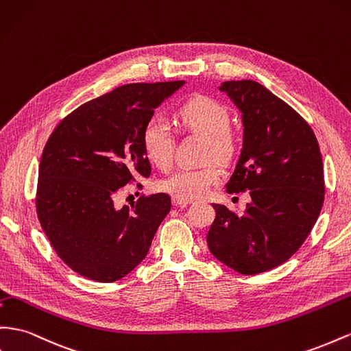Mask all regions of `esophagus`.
<instances>
[{"instance_id":"1","label":"esophagus","mask_w":351,"mask_h":351,"mask_svg":"<svg viewBox=\"0 0 351 351\" xmlns=\"http://www.w3.org/2000/svg\"><path fill=\"white\" fill-rule=\"evenodd\" d=\"M173 204H174L176 206L183 208V206L189 205V204H191V202H189V201H182V199H178V197H173Z\"/></svg>"}]
</instances>
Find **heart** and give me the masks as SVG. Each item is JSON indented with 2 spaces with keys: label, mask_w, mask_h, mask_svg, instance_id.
<instances>
[{
  "label": "heart",
  "mask_w": 351,
  "mask_h": 351,
  "mask_svg": "<svg viewBox=\"0 0 351 351\" xmlns=\"http://www.w3.org/2000/svg\"><path fill=\"white\" fill-rule=\"evenodd\" d=\"M177 118L189 130L206 136V158L227 159L234 150V138L227 130L229 113L221 103L204 94H195L177 109ZM141 145L145 154L159 168H167L173 160L174 136L168 122L150 118L141 131ZM220 169L214 164L199 168H180L160 180L159 189L182 201H192L204 196L219 183Z\"/></svg>",
  "instance_id": "1"
}]
</instances>
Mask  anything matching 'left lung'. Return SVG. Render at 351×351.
<instances>
[{
  "label": "left lung",
  "instance_id": "8db88e82",
  "mask_svg": "<svg viewBox=\"0 0 351 351\" xmlns=\"http://www.w3.org/2000/svg\"><path fill=\"white\" fill-rule=\"evenodd\" d=\"M242 112L243 145L227 193L250 191L242 214L213 204L206 243L214 257L242 274L280 266L295 254L325 199L324 164L307 121L261 84L220 87Z\"/></svg>",
  "mask_w": 351,
  "mask_h": 351
}]
</instances>
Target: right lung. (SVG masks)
Instances as JSON below:
<instances>
[{
  "label": "right lung",
  "mask_w": 351,
  "mask_h": 351,
  "mask_svg": "<svg viewBox=\"0 0 351 351\" xmlns=\"http://www.w3.org/2000/svg\"><path fill=\"white\" fill-rule=\"evenodd\" d=\"M183 84L121 85L72 110L47 140L36 215L56 254L81 276L103 283L127 276L171 210L167 193L141 195L122 208L115 201L137 177L150 176L141 131Z\"/></svg>",
  "instance_id": "obj_1"
}]
</instances>
